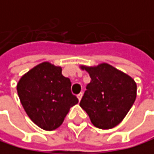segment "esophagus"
<instances>
[{
    "label": "esophagus",
    "mask_w": 154,
    "mask_h": 154,
    "mask_svg": "<svg viewBox=\"0 0 154 154\" xmlns=\"http://www.w3.org/2000/svg\"><path fill=\"white\" fill-rule=\"evenodd\" d=\"M82 97H83V93H80V94H78V95H77V98H78L79 100H81Z\"/></svg>",
    "instance_id": "1"
}]
</instances>
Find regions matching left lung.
I'll return each instance as SVG.
<instances>
[{
	"instance_id": "obj_1",
	"label": "left lung",
	"mask_w": 154,
	"mask_h": 154,
	"mask_svg": "<svg viewBox=\"0 0 154 154\" xmlns=\"http://www.w3.org/2000/svg\"><path fill=\"white\" fill-rule=\"evenodd\" d=\"M80 68L91 78L80 106L95 127L103 130L114 128L125 118L137 98L134 80L106 63Z\"/></svg>"
}]
</instances>
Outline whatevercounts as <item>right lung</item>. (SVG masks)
Masks as SVG:
<instances>
[{
    "label": "right lung",
    "instance_id": "obj_1",
    "mask_svg": "<svg viewBox=\"0 0 154 154\" xmlns=\"http://www.w3.org/2000/svg\"><path fill=\"white\" fill-rule=\"evenodd\" d=\"M71 83L62 69L43 62L25 73L17 85L20 103L28 117L43 130L60 126L70 107L78 103L70 90Z\"/></svg>",
    "mask_w": 154,
    "mask_h": 154
}]
</instances>
